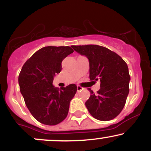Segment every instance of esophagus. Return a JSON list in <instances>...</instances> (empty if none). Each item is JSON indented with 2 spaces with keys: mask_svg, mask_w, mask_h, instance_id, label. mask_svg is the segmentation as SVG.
<instances>
[{
  "mask_svg": "<svg viewBox=\"0 0 151 151\" xmlns=\"http://www.w3.org/2000/svg\"><path fill=\"white\" fill-rule=\"evenodd\" d=\"M84 88L81 87L80 86H77V92H79V91H81V90H82Z\"/></svg>",
  "mask_w": 151,
  "mask_h": 151,
  "instance_id": "34e87169",
  "label": "esophagus"
}]
</instances>
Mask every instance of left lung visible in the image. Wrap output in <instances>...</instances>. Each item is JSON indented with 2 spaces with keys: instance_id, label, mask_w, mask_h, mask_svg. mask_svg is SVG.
Instances as JSON below:
<instances>
[{
  "instance_id": "1",
  "label": "left lung",
  "mask_w": 151,
  "mask_h": 151,
  "mask_svg": "<svg viewBox=\"0 0 151 151\" xmlns=\"http://www.w3.org/2000/svg\"><path fill=\"white\" fill-rule=\"evenodd\" d=\"M89 61L90 80H100V89L95 94L90 91L85 105L93 118L110 121L121 113L129 92L130 77L127 64L116 53L96 45H72Z\"/></svg>"
}]
</instances>
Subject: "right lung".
Returning a JSON list of instances; mask_svg holds the SVG:
<instances>
[{
    "label": "right lung",
    "instance_id": "add662e5",
    "mask_svg": "<svg viewBox=\"0 0 151 151\" xmlns=\"http://www.w3.org/2000/svg\"><path fill=\"white\" fill-rule=\"evenodd\" d=\"M73 52L69 46L45 47L22 66L18 77L20 92L32 116L41 124L57 125L67 116L77 86L59 89L52 81L55 74L61 72L62 60Z\"/></svg>",
    "mask_w": 151,
    "mask_h": 151
}]
</instances>
